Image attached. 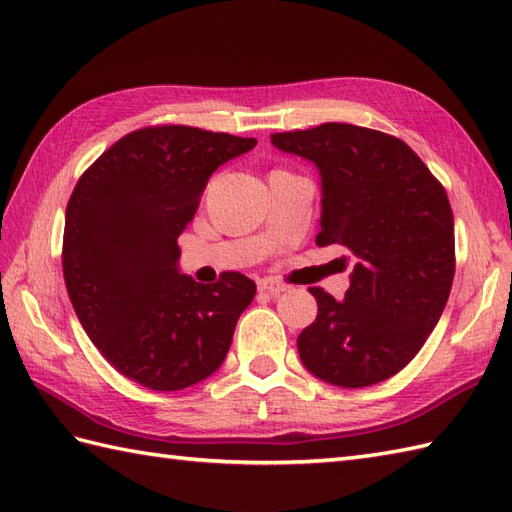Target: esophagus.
<instances>
[{"label":"esophagus","instance_id":"obj_1","mask_svg":"<svg viewBox=\"0 0 512 512\" xmlns=\"http://www.w3.org/2000/svg\"><path fill=\"white\" fill-rule=\"evenodd\" d=\"M259 290H264V292H268V295L277 297V295H281V292H286L288 286L281 284V281H277V279H262L259 281Z\"/></svg>","mask_w":512,"mask_h":512}]
</instances>
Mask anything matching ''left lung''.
<instances>
[{
    "instance_id": "left-lung-1",
    "label": "left lung",
    "mask_w": 512,
    "mask_h": 512,
    "mask_svg": "<svg viewBox=\"0 0 512 512\" xmlns=\"http://www.w3.org/2000/svg\"><path fill=\"white\" fill-rule=\"evenodd\" d=\"M270 143L319 171L317 244L356 257L343 301L310 288L319 312L297 339L301 363L336 387L387 380L420 352L447 306L455 273L447 191L411 147L374 129L323 123L270 134Z\"/></svg>"
}]
</instances>
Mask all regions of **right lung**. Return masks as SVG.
<instances>
[{"label": "right lung", "instance_id": "right-lung-1", "mask_svg": "<svg viewBox=\"0 0 512 512\" xmlns=\"http://www.w3.org/2000/svg\"><path fill=\"white\" fill-rule=\"evenodd\" d=\"M255 145L198 127H147L76 182L65 211V288L107 363L138 385L178 391L224 363L255 281L228 273L198 284L180 270L178 235L213 171Z\"/></svg>", "mask_w": 512, "mask_h": 512}]
</instances>
